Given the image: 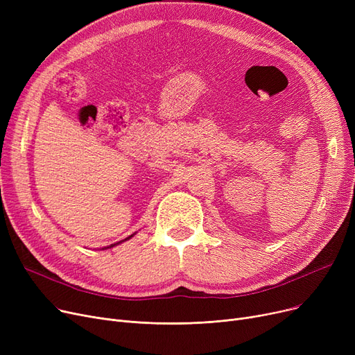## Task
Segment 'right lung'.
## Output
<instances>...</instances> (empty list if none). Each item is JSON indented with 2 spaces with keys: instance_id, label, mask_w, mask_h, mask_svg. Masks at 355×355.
Wrapping results in <instances>:
<instances>
[{
  "instance_id": "obj_1",
  "label": "right lung",
  "mask_w": 355,
  "mask_h": 355,
  "mask_svg": "<svg viewBox=\"0 0 355 355\" xmlns=\"http://www.w3.org/2000/svg\"><path fill=\"white\" fill-rule=\"evenodd\" d=\"M130 237H132V236H129V237H128V239H130ZM125 240H126V239H125ZM116 245H118V243H116ZM114 246H115V245H110V246H109V248H114Z\"/></svg>"
}]
</instances>
